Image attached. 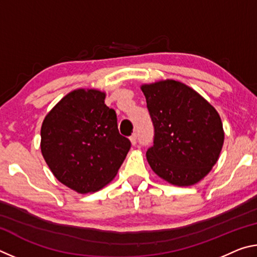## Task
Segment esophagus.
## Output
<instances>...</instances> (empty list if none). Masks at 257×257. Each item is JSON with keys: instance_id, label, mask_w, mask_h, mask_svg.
Segmentation results:
<instances>
[{"instance_id": "1", "label": "esophagus", "mask_w": 257, "mask_h": 257, "mask_svg": "<svg viewBox=\"0 0 257 257\" xmlns=\"http://www.w3.org/2000/svg\"><path fill=\"white\" fill-rule=\"evenodd\" d=\"M130 143H132V145H136V143H137V134L136 133H134L132 136H130Z\"/></svg>"}]
</instances>
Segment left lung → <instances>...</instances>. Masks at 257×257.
<instances>
[{
	"label": "left lung",
	"instance_id": "8db88e82",
	"mask_svg": "<svg viewBox=\"0 0 257 257\" xmlns=\"http://www.w3.org/2000/svg\"><path fill=\"white\" fill-rule=\"evenodd\" d=\"M154 124L146 159L161 179L188 187L204 179L219 160L224 142L215 107L184 82L163 79L141 86Z\"/></svg>",
	"mask_w": 257,
	"mask_h": 257
}]
</instances>
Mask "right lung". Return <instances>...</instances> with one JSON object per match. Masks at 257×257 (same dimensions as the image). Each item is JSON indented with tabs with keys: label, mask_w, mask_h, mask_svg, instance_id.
Instances as JSON below:
<instances>
[{
	"label": "right lung",
	"mask_w": 257,
	"mask_h": 257,
	"mask_svg": "<svg viewBox=\"0 0 257 257\" xmlns=\"http://www.w3.org/2000/svg\"><path fill=\"white\" fill-rule=\"evenodd\" d=\"M106 93L77 88L55 104L43 120L41 152L61 184L79 194L95 193L114 179L130 142L121 136Z\"/></svg>",
	"instance_id": "obj_1"
}]
</instances>
